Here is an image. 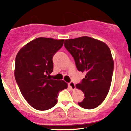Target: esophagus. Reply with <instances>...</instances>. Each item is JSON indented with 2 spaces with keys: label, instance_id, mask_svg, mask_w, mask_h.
Listing matches in <instances>:
<instances>
[{
  "label": "esophagus",
  "instance_id": "esophagus-1",
  "mask_svg": "<svg viewBox=\"0 0 131 131\" xmlns=\"http://www.w3.org/2000/svg\"><path fill=\"white\" fill-rule=\"evenodd\" d=\"M68 85L70 86V88H71V89H72V90H73V89H75V84L73 82H70L68 84Z\"/></svg>",
  "mask_w": 131,
  "mask_h": 131
}]
</instances>
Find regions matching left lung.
<instances>
[{
    "instance_id": "left-lung-1",
    "label": "left lung",
    "mask_w": 131,
    "mask_h": 131,
    "mask_svg": "<svg viewBox=\"0 0 131 131\" xmlns=\"http://www.w3.org/2000/svg\"><path fill=\"white\" fill-rule=\"evenodd\" d=\"M64 46L75 60L79 72H86L76 88L84 93L79 105L85 109L100 106L110 88L114 63L110 48L105 43L89 37L64 41Z\"/></svg>"
}]
</instances>
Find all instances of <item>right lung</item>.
Returning a JSON list of instances; mask_svg holds the SVG:
<instances>
[{
    "instance_id": "right-lung-1",
    "label": "right lung",
    "mask_w": 131,
    "mask_h": 131,
    "mask_svg": "<svg viewBox=\"0 0 131 131\" xmlns=\"http://www.w3.org/2000/svg\"><path fill=\"white\" fill-rule=\"evenodd\" d=\"M64 40L40 37L31 41L18 52L15 59L16 81L22 95L33 108L47 110L58 102L60 91L68 85L63 80L51 79L54 55Z\"/></svg>"
}]
</instances>
